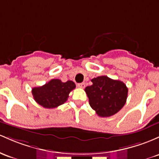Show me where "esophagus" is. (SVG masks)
<instances>
[{
  "label": "esophagus",
  "mask_w": 159,
  "mask_h": 159,
  "mask_svg": "<svg viewBox=\"0 0 159 159\" xmlns=\"http://www.w3.org/2000/svg\"><path fill=\"white\" fill-rule=\"evenodd\" d=\"M77 86H78L79 88H84L85 84L84 83H79V84H78V85H77Z\"/></svg>",
  "instance_id": "34e87169"
}]
</instances>
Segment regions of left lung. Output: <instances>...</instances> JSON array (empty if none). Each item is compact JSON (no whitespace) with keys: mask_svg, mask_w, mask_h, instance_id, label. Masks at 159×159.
<instances>
[{"mask_svg":"<svg viewBox=\"0 0 159 159\" xmlns=\"http://www.w3.org/2000/svg\"><path fill=\"white\" fill-rule=\"evenodd\" d=\"M93 84L85 88L89 103L100 117L116 114L125 106L128 89L125 84L107 76H99L91 80Z\"/></svg>","mask_w":159,"mask_h":159,"instance_id":"1","label":"left lung"}]
</instances>
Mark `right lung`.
<instances>
[{"mask_svg": "<svg viewBox=\"0 0 159 159\" xmlns=\"http://www.w3.org/2000/svg\"><path fill=\"white\" fill-rule=\"evenodd\" d=\"M75 88L72 81L62 82L60 79H52L43 86L32 88L31 93L37 103L46 109H53L66 102Z\"/></svg>", "mask_w": 159, "mask_h": 159, "instance_id": "1", "label": "right lung"}]
</instances>
